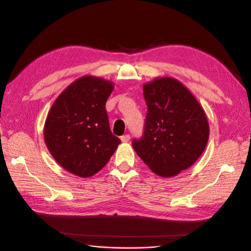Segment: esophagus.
Instances as JSON below:
<instances>
[{"mask_svg":"<svg viewBox=\"0 0 251 251\" xmlns=\"http://www.w3.org/2000/svg\"><path fill=\"white\" fill-rule=\"evenodd\" d=\"M129 140H130V136L129 135H124V136L121 137V141L124 142V143H127Z\"/></svg>","mask_w":251,"mask_h":251,"instance_id":"1","label":"esophagus"}]
</instances>
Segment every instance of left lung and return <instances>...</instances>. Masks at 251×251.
<instances>
[{
    "instance_id": "1",
    "label": "left lung",
    "mask_w": 251,
    "mask_h": 251,
    "mask_svg": "<svg viewBox=\"0 0 251 251\" xmlns=\"http://www.w3.org/2000/svg\"><path fill=\"white\" fill-rule=\"evenodd\" d=\"M148 105L145 134L132 148L152 172L172 178L191 167L205 151L209 123L201 104L172 76L143 85Z\"/></svg>"
}]
</instances>
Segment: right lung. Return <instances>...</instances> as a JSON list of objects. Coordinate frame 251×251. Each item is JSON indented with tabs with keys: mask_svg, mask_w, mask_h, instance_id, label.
Here are the masks:
<instances>
[{
	"mask_svg": "<svg viewBox=\"0 0 251 251\" xmlns=\"http://www.w3.org/2000/svg\"><path fill=\"white\" fill-rule=\"evenodd\" d=\"M113 88L109 79L84 75L62 90L47 114L45 145L55 161L77 177L97 174L121 143L112 135L105 110Z\"/></svg>",
	"mask_w": 251,
	"mask_h": 251,
	"instance_id": "right-lung-1",
	"label": "right lung"
}]
</instances>
